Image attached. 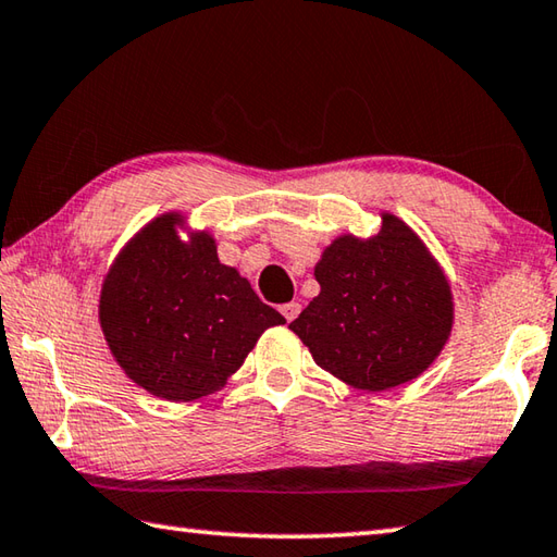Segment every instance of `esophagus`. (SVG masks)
Here are the masks:
<instances>
[{
	"label": "esophagus",
	"mask_w": 557,
	"mask_h": 557,
	"mask_svg": "<svg viewBox=\"0 0 557 557\" xmlns=\"http://www.w3.org/2000/svg\"><path fill=\"white\" fill-rule=\"evenodd\" d=\"M278 310H281L283 318H286V322H293V320H296L298 314H300V302H296V300L286 302V306H281Z\"/></svg>",
	"instance_id": "esophagus-1"
}]
</instances>
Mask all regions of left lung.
Listing matches in <instances>:
<instances>
[{
	"label": "left lung",
	"instance_id": "1",
	"mask_svg": "<svg viewBox=\"0 0 557 557\" xmlns=\"http://www.w3.org/2000/svg\"><path fill=\"white\" fill-rule=\"evenodd\" d=\"M320 296L290 322L312 359L361 391H391L429 369L448 339V281L395 215L375 237H339L314 267Z\"/></svg>",
	"mask_w": 557,
	"mask_h": 557
}]
</instances>
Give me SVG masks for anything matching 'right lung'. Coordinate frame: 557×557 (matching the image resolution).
Masks as SVG:
<instances>
[{
	"mask_svg": "<svg viewBox=\"0 0 557 557\" xmlns=\"http://www.w3.org/2000/svg\"><path fill=\"white\" fill-rule=\"evenodd\" d=\"M176 215L150 223L115 259L99 318L123 371L174 403L218 391L267 327L283 314L261 302L249 281L220 264L215 243H182Z\"/></svg>",
	"mask_w": 557,
	"mask_h": 557,
	"instance_id": "1",
	"label": "right lung"
}]
</instances>
